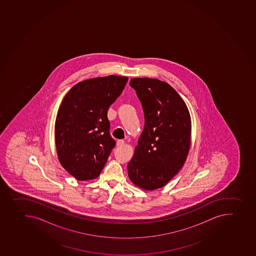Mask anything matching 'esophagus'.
Here are the masks:
<instances>
[{
  "instance_id": "esophagus-1",
  "label": "esophagus",
  "mask_w": 256,
  "mask_h": 256,
  "mask_svg": "<svg viewBox=\"0 0 256 256\" xmlns=\"http://www.w3.org/2000/svg\"><path fill=\"white\" fill-rule=\"evenodd\" d=\"M124 140H119L118 141V143H116V146H118V147H122V146H124Z\"/></svg>"
}]
</instances>
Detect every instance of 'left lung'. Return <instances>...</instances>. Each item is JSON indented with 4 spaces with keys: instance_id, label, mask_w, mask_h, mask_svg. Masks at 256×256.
Wrapping results in <instances>:
<instances>
[{
    "instance_id": "8db88e82",
    "label": "left lung",
    "mask_w": 256,
    "mask_h": 256,
    "mask_svg": "<svg viewBox=\"0 0 256 256\" xmlns=\"http://www.w3.org/2000/svg\"><path fill=\"white\" fill-rule=\"evenodd\" d=\"M144 114V127L127 165L130 180L138 188L165 186L180 170L192 144V119L186 104L170 84L152 78H134Z\"/></svg>"
}]
</instances>
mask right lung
Returning <instances> with one entry per match:
<instances>
[{
	"label": "right lung",
	"instance_id": "right-lung-1",
	"mask_svg": "<svg viewBox=\"0 0 256 256\" xmlns=\"http://www.w3.org/2000/svg\"><path fill=\"white\" fill-rule=\"evenodd\" d=\"M127 80L112 74L81 81L60 104L55 122L56 154L60 165L78 180L97 178L115 146L108 110Z\"/></svg>",
	"mask_w": 256,
	"mask_h": 256
}]
</instances>
